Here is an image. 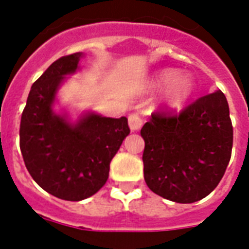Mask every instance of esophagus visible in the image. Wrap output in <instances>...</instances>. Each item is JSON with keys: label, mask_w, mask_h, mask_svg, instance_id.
I'll return each instance as SVG.
<instances>
[{"label": "esophagus", "mask_w": 249, "mask_h": 249, "mask_svg": "<svg viewBox=\"0 0 249 249\" xmlns=\"http://www.w3.org/2000/svg\"><path fill=\"white\" fill-rule=\"evenodd\" d=\"M128 124L130 130H132V132H136V130H140L141 126L143 125V120H142V117H141L138 113H132V115H129L128 117Z\"/></svg>", "instance_id": "esophagus-1"}]
</instances>
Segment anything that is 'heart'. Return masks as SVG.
Wrapping results in <instances>:
<instances>
[{
    "label": "heart",
    "instance_id": "b5f03b06",
    "mask_svg": "<svg viewBox=\"0 0 249 249\" xmlns=\"http://www.w3.org/2000/svg\"><path fill=\"white\" fill-rule=\"evenodd\" d=\"M163 103L168 108H177L185 103L194 90V81L186 73H176L173 70H163L155 76L154 85H165Z\"/></svg>",
    "mask_w": 249,
    "mask_h": 249
}]
</instances>
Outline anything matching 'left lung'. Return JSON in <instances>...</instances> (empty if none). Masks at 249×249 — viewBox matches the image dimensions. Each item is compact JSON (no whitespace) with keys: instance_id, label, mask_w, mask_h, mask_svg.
<instances>
[{"instance_id":"obj_1","label":"left lung","mask_w":249,"mask_h":249,"mask_svg":"<svg viewBox=\"0 0 249 249\" xmlns=\"http://www.w3.org/2000/svg\"><path fill=\"white\" fill-rule=\"evenodd\" d=\"M141 136L148 189L176 203L200 200L216 189L231 158L232 125L226 97L218 90L179 113L156 111Z\"/></svg>"}]
</instances>
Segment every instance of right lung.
I'll use <instances>...</instances> for the list:
<instances>
[{
	"instance_id": "obj_1",
	"label": "right lung",
	"mask_w": 249,
	"mask_h": 249,
	"mask_svg": "<svg viewBox=\"0 0 249 249\" xmlns=\"http://www.w3.org/2000/svg\"><path fill=\"white\" fill-rule=\"evenodd\" d=\"M81 53L66 55L33 84L20 120V151L29 174L63 200L91 196L108 178L109 163L129 133L128 119L88 113L76 124L53 111L64 76L79 68Z\"/></svg>"
}]
</instances>
